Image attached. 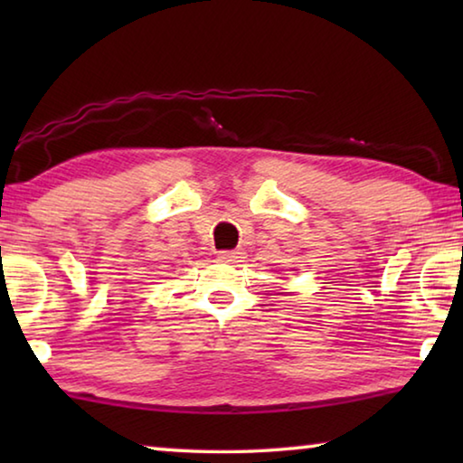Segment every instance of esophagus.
<instances>
[{"label":"esophagus","instance_id":"esophagus-1","mask_svg":"<svg viewBox=\"0 0 463 463\" xmlns=\"http://www.w3.org/2000/svg\"><path fill=\"white\" fill-rule=\"evenodd\" d=\"M242 250H221V253H218V260L221 261H224V263H237V261H241L242 260Z\"/></svg>","mask_w":463,"mask_h":463}]
</instances>
